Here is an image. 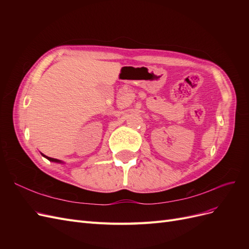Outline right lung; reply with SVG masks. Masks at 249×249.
Masks as SVG:
<instances>
[{"label": "right lung", "mask_w": 249, "mask_h": 249, "mask_svg": "<svg viewBox=\"0 0 249 249\" xmlns=\"http://www.w3.org/2000/svg\"><path fill=\"white\" fill-rule=\"evenodd\" d=\"M46 157V156H44ZM48 160H50V161H52V162H61L60 160H57V159H54V158H50V157H46Z\"/></svg>", "instance_id": "1"}]
</instances>
